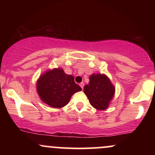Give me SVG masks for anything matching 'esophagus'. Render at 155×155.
Masks as SVG:
<instances>
[{
  "label": "esophagus",
  "instance_id": "esophagus-1",
  "mask_svg": "<svg viewBox=\"0 0 155 155\" xmlns=\"http://www.w3.org/2000/svg\"><path fill=\"white\" fill-rule=\"evenodd\" d=\"M79 86L81 87V88L83 90V88H84V82H81L79 84Z\"/></svg>",
  "mask_w": 155,
  "mask_h": 155
}]
</instances>
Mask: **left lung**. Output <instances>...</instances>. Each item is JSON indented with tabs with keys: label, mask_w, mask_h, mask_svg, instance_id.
Segmentation results:
<instances>
[{
	"label": "left lung",
	"mask_w": 155,
	"mask_h": 155,
	"mask_svg": "<svg viewBox=\"0 0 155 155\" xmlns=\"http://www.w3.org/2000/svg\"><path fill=\"white\" fill-rule=\"evenodd\" d=\"M84 92L94 108L104 110L114 95V87L106 75L92 74L90 76L89 84L84 87Z\"/></svg>",
	"instance_id": "1"
}]
</instances>
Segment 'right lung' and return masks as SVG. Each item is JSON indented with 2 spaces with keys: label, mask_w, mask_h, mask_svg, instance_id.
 <instances>
[{
  "label": "right lung",
  "mask_w": 155,
  "mask_h": 155,
  "mask_svg": "<svg viewBox=\"0 0 155 155\" xmlns=\"http://www.w3.org/2000/svg\"><path fill=\"white\" fill-rule=\"evenodd\" d=\"M37 91L41 99L53 108H62L68 104L71 96L81 88L74 81V76L55 68L40 76Z\"/></svg>",
  "instance_id": "1"
}]
</instances>
